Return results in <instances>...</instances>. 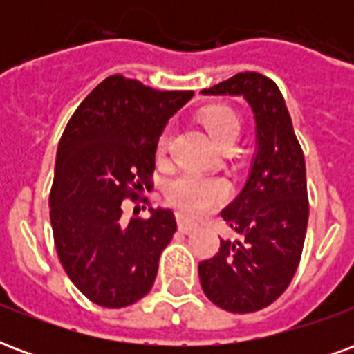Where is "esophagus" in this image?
<instances>
[{
  "label": "esophagus",
  "mask_w": 354,
  "mask_h": 354,
  "mask_svg": "<svg viewBox=\"0 0 354 354\" xmlns=\"http://www.w3.org/2000/svg\"><path fill=\"white\" fill-rule=\"evenodd\" d=\"M178 230L184 231V233H192L193 230H197V222H193L184 214H178Z\"/></svg>",
  "instance_id": "1"
}]
</instances>
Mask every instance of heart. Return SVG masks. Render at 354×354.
Wrapping results in <instances>:
<instances>
[{
	"instance_id": "1",
	"label": "heart",
	"mask_w": 354,
	"mask_h": 354,
	"mask_svg": "<svg viewBox=\"0 0 354 354\" xmlns=\"http://www.w3.org/2000/svg\"><path fill=\"white\" fill-rule=\"evenodd\" d=\"M199 121L207 129L216 146H235L241 136V119L227 106H210L199 113ZM170 142V131L161 132L157 142V155L162 157ZM227 197V185L218 178H203L197 174H182L167 189V199L174 208L185 214L199 216L218 207Z\"/></svg>"
}]
</instances>
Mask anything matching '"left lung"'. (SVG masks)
Wrapping results in <instances>:
<instances>
[{
  "label": "left lung",
  "mask_w": 354,
  "mask_h": 354,
  "mask_svg": "<svg viewBox=\"0 0 354 354\" xmlns=\"http://www.w3.org/2000/svg\"><path fill=\"white\" fill-rule=\"evenodd\" d=\"M201 94L241 96L256 121L246 184L222 210L241 239H222L214 258L201 261V286L225 311H260L288 288L299 266L309 218L304 151L281 91L266 75L237 73Z\"/></svg>",
  "instance_id": "1"
}]
</instances>
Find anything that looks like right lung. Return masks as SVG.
I'll list each match as a JSON object with an SVG mask.
<instances>
[{
	"instance_id": "add662e5",
	"label": "right lung",
	"mask_w": 354,
	"mask_h": 354,
	"mask_svg": "<svg viewBox=\"0 0 354 354\" xmlns=\"http://www.w3.org/2000/svg\"><path fill=\"white\" fill-rule=\"evenodd\" d=\"M193 91H155L109 75L66 124L50 189V225L70 281L102 307H127L151 290L176 231L170 208L123 222V199L151 189L157 142Z\"/></svg>"
}]
</instances>
